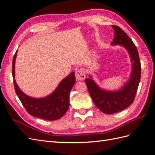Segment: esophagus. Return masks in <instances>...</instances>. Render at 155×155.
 <instances>
[{
	"instance_id": "esophagus-1",
	"label": "esophagus",
	"mask_w": 155,
	"mask_h": 155,
	"mask_svg": "<svg viewBox=\"0 0 155 155\" xmlns=\"http://www.w3.org/2000/svg\"><path fill=\"white\" fill-rule=\"evenodd\" d=\"M75 77H76V78L78 81L84 80L86 77L84 69H82V68L77 69L76 72H75Z\"/></svg>"
}]
</instances>
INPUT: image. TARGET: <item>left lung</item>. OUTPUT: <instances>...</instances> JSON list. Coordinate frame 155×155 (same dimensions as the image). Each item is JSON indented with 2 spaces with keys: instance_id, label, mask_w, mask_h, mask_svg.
<instances>
[{
  "instance_id": "1",
  "label": "left lung",
  "mask_w": 155,
  "mask_h": 155,
  "mask_svg": "<svg viewBox=\"0 0 155 155\" xmlns=\"http://www.w3.org/2000/svg\"><path fill=\"white\" fill-rule=\"evenodd\" d=\"M112 45L120 44L127 50L132 61V72L129 81L117 91L110 92L100 88L92 77L85 79L90 95L96 106L106 114H112L123 110L134 102L141 79V67L137 49L127 34L116 25Z\"/></svg>"
}]
</instances>
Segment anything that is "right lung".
Here are the masks:
<instances>
[{"mask_svg": "<svg viewBox=\"0 0 155 155\" xmlns=\"http://www.w3.org/2000/svg\"><path fill=\"white\" fill-rule=\"evenodd\" d=\"M16 51L12 61V77L14 88L20 102L32 116L53 121L63 117L69 107V96L75 83L74 73H72L61 81L52 94L42 98H34L26 95L19 88L14 79Z\"/></svg>", "mask_w": 155, "mask_h": 155, "instance_id": "add662e5", "label": "right lung"}]
</instances>
